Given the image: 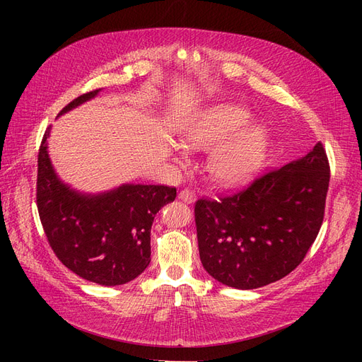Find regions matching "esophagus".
<instances>
[{
  "instance_id": "34e87169",
  "label": "esophagus",
  "mask_w": 362,
  "mask_h": 362,
  "mask_svg": "<svg viewBox=\"0 0 362 362\" xmlns=\"http://www.w3.org/2000/svg\"><path fill=\"white\" fill-rule=\"evenodd\" d=\"M178 198H180L182 202H185V204H192V202H194V199H196V193H194L193 190H190V189H184V190L180 192Z\"/></svg>"
}]
</instances>
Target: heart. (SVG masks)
I'll return each mask as SVG.
<instances>
[{
  "label": "heart",
  "instance_id": "1",
  "mask_svg": "<svg viewBox=\"0 0 362 362\" xmlns=\"http://www.w3.org/2000/svg\"><path fill=\"white\" fill-rule=\"evenodd\" d=\"M252 115L235 104H217L199 113L184 129L190 149L216 148L210 173L226 185L243 182L254 175L266 157L269 131L264 125H249Z\"/></svg>",
  "mask_w": 362,
  "mask_h": 362
}]
</instances>
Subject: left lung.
Instances as JSON below:
<instances>
[{
  "label": "left lung",
  "instance_id": "obj_1",
  "mask_svg": "<svg viewBox=\"0 0 362 362\" xmlns=\"http://www.w3.org/2000/svg\"><path fill=\"white\" fill-rule=\"evenodd\" d=\"M329 178V161L319 141L305 157L261 172L234 193L196 201L204 269L240 290L287 276L320 231Z\"/></svg>",
  "mask_w": 362,
  "mask_h": 362
}]
</instances>
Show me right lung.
I'll return each instance as SVG.
<instances>
[{"label":"right lung","mask_w":362,"mask_h":362,"mask_svg":"<svg viewBox=\"0 0 362 362\" xmlns=\"http://www.w3.org/2000/svg\"><path fill=\"white\" fill-rule=\"evenodd\" d=\"M101 89L75 98L60 115ZM49 129L37 154L36 202L43 231L56 257L75 275L100 286H122L151 262V226L163 205L177 198L169 185L124 184L101 193L83 194L63 184L47 151Z\"/></svg>","instance_id":"add662e5"}]
</instances>
